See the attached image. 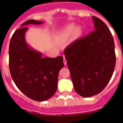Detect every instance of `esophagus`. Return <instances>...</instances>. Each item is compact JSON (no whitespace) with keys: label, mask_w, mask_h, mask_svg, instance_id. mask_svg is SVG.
Returning <instances> with one entry per match:
<instances>
[{"label":"esophagus","mask_w":123,"mask_h":123,"mask_svg":"<svg viewBox=\"0 0 123 123\" xmlns=\"http://www.w3.org/2000/svg\"><path fill=\"white\" fill-rule=\"evenodd\" d=\"M63 61H64V65H66V64H67V62H66V59L65 58V57H64V60H63Z\"/></svg>","instance_id":"34e87169"}]
</instances>
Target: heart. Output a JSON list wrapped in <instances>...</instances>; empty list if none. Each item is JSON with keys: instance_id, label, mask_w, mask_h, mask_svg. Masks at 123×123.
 Instances as JSON below:
<instances>
[{"instance_id": "1", "label": "heart", "mask_w": 123, "mask_h": 123, "mask_svg": "<svg viewBox=\"0 0 123 123\" xmlns=\"http://www.w3.org/2000/svg\"><path fill=\"white\" fill-rule=\"evenodd\" d=\"M72 31H73V29H72V28H68V29H66V31L62 33V37H68V36H70V35L71 34ZM74 33H75L76 36L79 35V29L76 30Z\"/></svg>"}]
</instances>
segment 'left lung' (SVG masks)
Segmentation results:
<instances>
[{
    "label": "left lung",
    "mask_w": 123,
    "mask_h": 123,
    "mask_svg": "<svg viewBox=\"0 0 123 123\" xmlns=\"http://www.w3.org/2000/svg\"><path fill=\"white\" fill-rule=\"evenodd\" d=\"M94 30L64 49L76 92L83 97L100 93L111 79L116 65L114 38L108 27L92 16Z\"/></svg>",
    "instance_id": "obj_1"
}]
</instances>
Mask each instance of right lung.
Wrapping results in <instances>:
<instances>
[{
	"label": "right lung",
	"instance_id": "right-lung-1",
	"mask_svg": "<svg viewBox=\"0 0 123 123\" xmlns=\"http://www.w3.org/2000/svg\"><path fill=\"white\" fill-rule=\"evenodd\" d=\"M43 22L29 20L16 30L9 48V67L12 79L25 95L37 101H44L53 96L57 89L59 70L64 67L62 56L42 57V54L26 45L25 33L29 24Z\"/></svg>",
	"mask_w": 123,
	"mask_h": 123
}]
</instances>
